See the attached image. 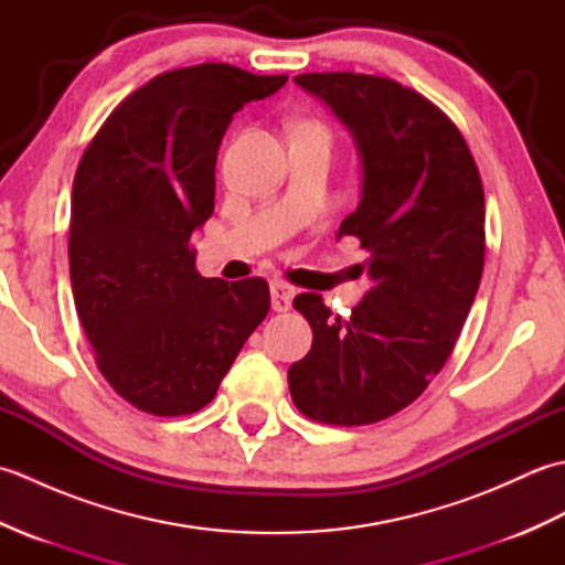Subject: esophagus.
I'll use <instances>...</instances> for the list:
<instances>
[{
    "label": "esophagus",
    "instance_id": "34e87169",
    "mask_svg": "<svg viewBox=\"0 0 565 565\" xmlns=\"http://www.w3.org/2000/svg\"><path fill=\"white\" fill-rule=\"evenodd\" d=\"M296 296V289L289 281H274L271 284V308L276 313H286V310L291 308V301Z\"/></svg>",
    "mask_w": 565,
    "mask_h": 565
}]
</instances>
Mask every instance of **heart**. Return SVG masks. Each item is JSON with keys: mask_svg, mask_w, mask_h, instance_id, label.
<instances>
[{"mask_svg": "<svg viewBox=\"0 0 565 565\" xmlns=\"http://www.w3.org/2000/svg\"><path fill=\"white\" fill-rule=\"evenodd\" d=\"M301 126H318V124H301Z\"/></svg>", "mask_w": 565, "mask_h": 565, "instance_id": "1", "label": "heart"}]
</instances>
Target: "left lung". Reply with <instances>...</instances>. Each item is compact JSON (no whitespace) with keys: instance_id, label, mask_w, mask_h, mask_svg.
<instances>
[{"instance_id":"8db88e82","label":"left lung","mask_w":565,"mask_h":565,"mask_svg":"<svg viewBox=\"0 0 565 565\" xmlns=\"http://www.w3.org/2000/svg\"><path fill=\"white\" fill-rule=\"evenodd\" d=\"M294 82L330 106L362 154V201L340 237L369 249L371 289L347 318L320 294L294 298L313 347L289 369L291 398L316 423L371 425L419 398L459 340L486 264L481 172L451 118L401 82L362 72Z\"/></svg>"}]
</instances>
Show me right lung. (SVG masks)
Masks as SVG:
<instances>
[{"instance_id": "right-lung-1", "label": "right lung", "mask_w": 565, "mask_h": 565, "mask_svg": "<svg viewBox=\"0 0 565 565\" xmlns=\"http://www.w3.org/2000/svg\"><path fill=\"white\" fill-rule=\"evenodd\" d=\"M286 79L227 63L162 72L116 106L82 154L70 203L72 296L102 376L142 413L209 405L269 313L259 276L203 279L191 233L213 213L233 114Z\"/></svg>"}]
</instances>
